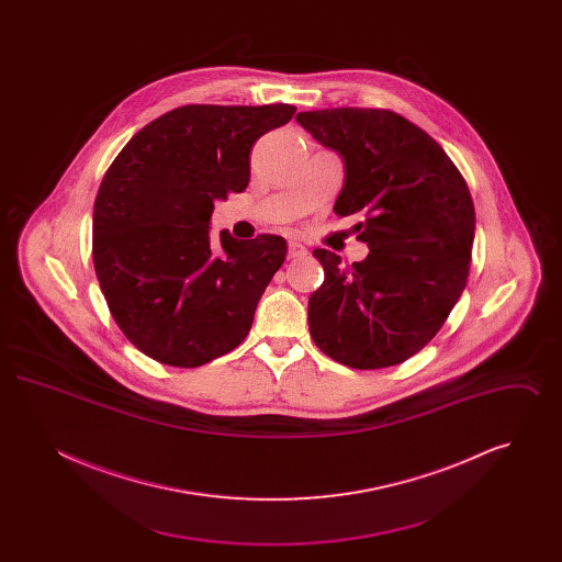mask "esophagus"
<instances>
[{
	"label": "esophagus",
	"mask_w": 562,
	"mask_h": 562,
	"mask_svg": "<svg viewBox=\"0 0 562 562\" xmlns=\"http://www.w3.org/2000/svg\"><path fill=\"white\" fill-rule=\"evenodd\" d=\"M305 255H307V248L301 241H289V259H299Z\"/></svg>",
	"instance_id": "1"
}]
</instances>
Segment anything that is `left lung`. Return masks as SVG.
I'll use <instances>...</instances> for the list:
<instances>
[{
	"instance_id": "obj_1",
	"label": "left lung",
	"mask_w": 562,
	"mask_h": 562,
	"mask_svg": "<svg viewBox=\"0 0 562 562\" xmlns=\"http://www.w3.org/2000/svg\"><path fill=\"white\" fill-rule=\"evenodd\" d=\"M346 168L339 216L362 213L367 259L344 266L316 248L324 282L310 296L316 346L351 369H383L417 353L465 289L476 214L445 149L385 109H321L294 117Z\"/></svg>"
}]
</instances>
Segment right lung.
Wrapping results in <instances>:
<instances>
[{
  "mask_svg": "<svg viewBox=\"0 0 562 562\" xmlns=\"http://www.w3.org/2000/svg\"><path fill=\"white\" fill-rule=\"evenodd\" d=\"M296 108L186 105L134 134L92 214V259L113 321L145 356L195 369L238 348L286 240L211 238L214 202L250 181V149Z\"/></svg>",
  "mask_w": 562,
  "mask_h": 562,
  "instance_id": "right-lung-1",
  "label": "right lung"
}]
</instances>
